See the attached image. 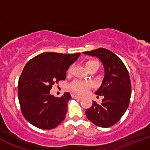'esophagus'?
I'll return each instance as SVG.
<instances>
[{"mask_svg":"<svg viewBox=\"0 0 150 150\" xmlns=\"http://www.w3.org/2000/svg\"><path fill=\"white\" fill-rule=\"evenodd\" d=\"M73 98H75V99H77V100H81V97L79 96H77V95H73Z\"/></svg>","mask_w":150,"mask_h":150,"instance_id":"1","label":"esophagus"}]
</instances>
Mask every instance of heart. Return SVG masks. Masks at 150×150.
<instances>
[{
  "label": "heart",
  "instance_id": "heart-1",
  "mask_svg": "<svg viewBox=\"0 0 150 150\" xmlns=\"http://www.w3.org/2000/svg\"><path fill=\"white\" fill-rule=\"evenodd\" d=\"M96 66L99 67V62L96 61V60H89V61L86 62V67L88 69V71L93 69V68L96 67ZM72 71H73V66H70L69 70H68V73H71ZM90 86V83L88 82V81L76 80L74 81L73 83H71V85H70V88L73 92L79 94H83L88 91Z\"/></svg>",
  "mask_w": 150,
  "mask_h": 150
}]
</instances>
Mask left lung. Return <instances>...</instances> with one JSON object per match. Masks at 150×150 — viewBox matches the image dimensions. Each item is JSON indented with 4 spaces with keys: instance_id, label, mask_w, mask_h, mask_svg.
Returning <instances> with one entry per match:
<instances>
[{
    "instance_id": "8db88e82",
    "label": "left lung",
    "mask_w": 150,
    "mask_h": 150,
    "mask_svg": "<svg viewBox=\"0 0 150 150\" xmlns=\"http://www.w3.org/2000/svg\"><path fill=\"white\" fill-rule=\"evenodd\" d=\"M83 53L99 58L105 73L101 86L96 92L98 96H104L102 103L98 105L93 101L86 115L96 126L109 127L120 120L129 105L132 84L128 70L122 60L107 49L98 48Z\"/></svg>"
}]
</instances>
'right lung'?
<instances>
[{
    "label": "right lung",
    "instance_id": "obj_1",
    "mask_svg": "<svg viewBox=\"0 0 150 150\" xmlns=\"http://www.w3.org/2000/svg\"><path fill=\"white\" fill-rule=\"evenodd\" d=\"M80 55L43 52L28 62L18 79V98L26 120L41 129H52L65 118L69 93L60 98L50 95L53 85L65 80L66 71Z\"/></svg>",
    "mask_w": 150,
    "mask_h": 150
}]
</instances>
